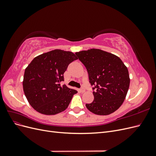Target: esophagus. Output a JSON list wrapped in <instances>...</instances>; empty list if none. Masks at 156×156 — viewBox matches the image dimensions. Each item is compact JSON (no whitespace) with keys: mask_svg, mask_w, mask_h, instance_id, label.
<instances>
[{"mask_svg":"<svg viewBox=\"0 0 156 156\" xmlns=\"http://www.w3.org/2000/svg\"><path fill=\"white\" fill-rule=\"evenodd\" d=\"M80 92H81V93H84V92H85V89H84V88H81V89H80Z\"/></svg>","mask_w":156,"mask_h":156,"instance_id":"34e87169","label":"esophagus"}]
</instances>
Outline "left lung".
I'll list each match as a JSON object with an SVG mask.
<instances>
[{
  "mask_svg": "<svg viewBox=\"0 0 156 156\" xmlns=\"http://www.w3.org/2000/svg\"><path fill=\"white\" fill-rule=\"evenodd\" d=\"M85 66L89 81L94 85V101L86 104L88 109L98 115H108L123 103L128 91V69L122 60L112 53L98 49L76 52Z\"/></svg>",
  "mask_w": 156,
  "mask_h": 156,
  "instance_id": "1",
  "label": "left lung"
}]
</instances>
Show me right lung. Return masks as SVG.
<instances>
[{
  "instance_id": "add662e5",
  "label": "right lung",
  "mask_w": 156,
  "mask_h": 156,
  "mask_svg": "<svg viewBox=\"0 0 156 156\" xmlns=\"http://www.w3.org/2000/svg\"><path fill=\"white\" fill-rule=\"evenodd\" d=\"M78 59L72 52L55 49L37 56L26 68L23 81L25 95L41 114L54 115L68 108L77 91L60 86L68 65Z\"/></svg>"
}]
</instances>
